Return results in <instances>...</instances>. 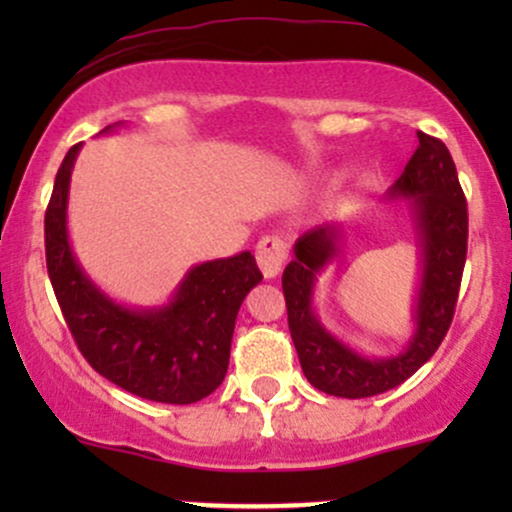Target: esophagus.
<instances>
[{
  "label": "esophagus",
  "instance_id": "34e87169",
  "mask_svg": "<svg viewBox=\"0 0 512 512\" xmlns=\"http://www.w3.org/2000/svg\"><path fill=\"white\" fill-rule=\"evenodd\" d=\"M255 257H257V264H260L264 279H274V276H279L281 267H284L286 257H289V245H286L284 238L267 236L257 243Z\"/></svg>",
  "mask_w": 512,
  "mask_h": 512
}]
</instances>
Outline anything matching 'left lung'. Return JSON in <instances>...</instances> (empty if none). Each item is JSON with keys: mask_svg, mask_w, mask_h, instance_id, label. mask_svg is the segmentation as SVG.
Here are the masks:
<instances>
[{"mask_svg": "<svg viewBox=\"0 0 512 512\" xmlns=\"http://www.w3.org/2000/svg\"><path fill=\"white\" fill-rule=\"evenodd\" d=\"M416 137L419 149L385 195L387 202H407L419 240V281L411 305L414 330L404 349L390 356L363 354L327 330L315 313L317 281L342 252V221L305 231L293 245L296 257L284 269L281 286L298 361L308 383L327 395L361 399L402 385L436 354L448 334L467 260V202L448 146L424 132Z\"/></svg>", "mask_w": 512, "mask_h": 512, "instance_id": "left-lung-1", "label": "left lung"}]
</instances>
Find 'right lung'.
<instances>
[{
  "label": "right lung",
  "mask_w": 512,
  "mask_h": 512,
  "mask_svg": "<svg viewBox=\"0 0 512 512\" xmlns=\"http://www.w3.org/2000/svg\"><path fill=\"white\" fill-rule=\"evenodd\" d=\"M115 127L120 122L101 134ZM79 151L76 144L64 156L45 211V257L64 320L86 361L110 383L151 402H199L226 378L238 310L262 281L255 255L245 250L195 264L163 305L115 301L86 274L69 240V182Z\"/></svg>",
  "instance_id": "right-lung-1"
}]
</instances>
